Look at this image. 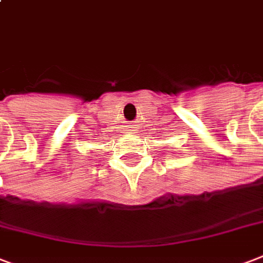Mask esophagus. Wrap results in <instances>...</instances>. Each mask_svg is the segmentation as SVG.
<instances>
[{"mask_svg":"<svg viewBox=\"0 0 263 263\" xmlns=\"http://www.w3.org/2000/svg\"><path fill=\"white\" fill-rule=\"evenodd\" d=\"M129 132H130V133H133L134 130H133V129H130V130H129Z\"/></svg>","mask_w":263,"mask_h":263,"instance_id":"esophagus-1","label":"esophagus"}]
</instances>
